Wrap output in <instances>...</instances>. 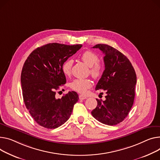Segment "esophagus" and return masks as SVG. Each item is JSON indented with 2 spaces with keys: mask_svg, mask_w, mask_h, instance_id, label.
<instances>
[{
  "mask_svg": "<svg viewBox=\"0 0 160 160\" xmlns=\"http://www.w3.org/2000/svg\"><path fill=\"white\" fill-rule=\"evenodd\" d=\"M87 97H85V96H83V95H79V99L80 100H85L86 99Z\"/></svg>",
  "mask_w": 160,
  "mask_h": 160,
  "instance_id": "34e87169",
  "label": "esophagus"
}]
</instances>
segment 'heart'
<instances>
[{
	"label": "heart",
	"mask_w": 160,
	"mask_h": 160,
	"mask_svg": "<svg viewBox=\"0 0 160 160\" xmlns=\"http://www.w3.org/2000/svg\"><path fill=\"white\" fill-rule=\"evenodd\" d=\"M80 58L88 66L90 67L89 72L92 77L97 78L102 75L103 66L102 63L98 61L99 57L97 53L91 51H86L82 53ZM72 63V60L68 59L63 63L62 69L63 72L66 75L70 74ZM70 86L73 90L80 93L84 94L92 86V81L89 78L75 79L71 83Z\"/></svg>",
	"instance_id": "b5f03b06"
}]
</instances>
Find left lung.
Segmentation results:
<instances>
[{"instance_id": "obj_1", "label": "left lung", "mask_w": 160, "mask_h": 160, "mask_svg": "<svg viewBox=\"0 0 160 160\" xmlns=\"http://www.w3.org/2000/svg\"><path fill=\"white\" fill-rule=\"evenodd\" d=\"M92 48L105 55V70L95 89L104 90L107 95L104 101L97 99L98 105L91 114L100 122L114 125L126 118L133 105L136 74L129 60L118 50L103 44Z\"/></svg>"}]
</instances>
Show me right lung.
I'll return each mask as SVG.
<instances>
[{"label": "right lung", "mask_w": 160, "mask_h": 160, "mask_svg": "<svg viewBox=\"0 0 160 160\" xmlns=\"http://www.w3.org/2000/svg\"><path fill=\"white\" fill-rule=\"evenodd\" d=\"M82 46L49 43L37 48L25 61L20 79L24 102L40 126L55 129L69 118L78 95L69 91L57 99L56 90L66 82L63 63Z\"/></svg>", "instance_id": "obj_1"}]
</instances>
